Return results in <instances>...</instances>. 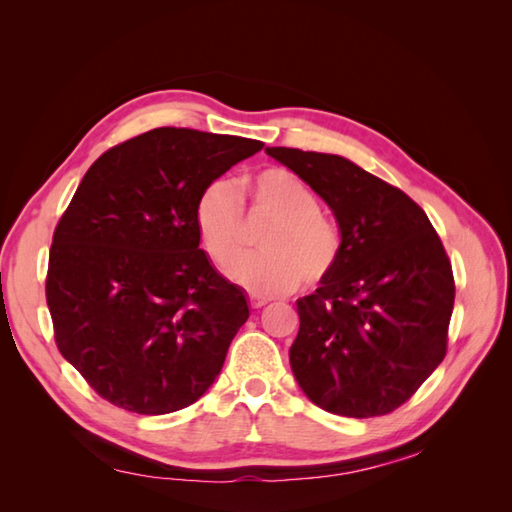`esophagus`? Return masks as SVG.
Here are the masks:
<instances>
[{"label": "esophagus", "instance_id": "34e87169", "mask_svg": "<svg viewBox=\"0 0 512 512\" xmlns=\"http://www.w3.org/2000/svg\"><path fill=\"white\" fill-rule=\"evenodd\" d=\"M268 301H270L268 297H262V295H250V306H253L255 310H259V308H264Z\"/></svg>", "mask_w": 512, "mask_h": 512}]
</instances>
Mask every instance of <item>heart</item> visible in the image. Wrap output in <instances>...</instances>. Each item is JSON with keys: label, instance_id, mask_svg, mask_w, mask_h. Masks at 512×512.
I'll return each instance as SVG.
<instances>
[{"label": "heart", "instance_id": "1", "mask_svg": "<svg viewBox=\"0 0 512 512\" xmlns=\"http://www.w3.org/2000/svg\"><path fill=\"white\" fill-rule=\"evenodd\" d=\"M255 209L275 217L264 233L266 253L246 257L233 279L255 292H284L301 277L319 281L330 273L339 255V233L319 213V202L308 184L288 169H264L248 184ZM195 228L206 253L217 266L228 268L242 253L244 222L237 187L226 178L206 184L195 202Z\"/></svg>", "mask_w": 512, "mask_h": 512}]
</instances>
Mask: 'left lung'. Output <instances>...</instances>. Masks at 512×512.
Returning a JSON list of instances; mask_svg holds the SVG:
<instances>
[{
	"label": "left lung",
	"mask_w": 512,
	"mask_h": 512,
	"mask_svg": "<svg viewBox=\"0 0 512 512\" xmlns=\"http://www.w3.org/2000/svg\"><path fill=\"white\" fill-rule=\"evenodd\" d=\"M266 154L308 184L339 224V255L297 299L290 367L314 405L374 418L407 402L447 354L453 270L427 213L352 160L290 147Z\"/></svg>",
	"instance_id": "1"
}]
</instances>
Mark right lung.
<instances>
[{
  "mask_svg": "<svg viewBox=\"0 0 512 512\" xmlns=\"http://www.w3.org/2000/svg\"><path fill=\"white\" fill-rule=\"evenodd\" d=\"M262 140L158 127L94 162L52 237L54 339L112 405L162 416L206 394L248 319L200 248L195 202Z\"/></svg>",
  "mask_w": 512,
  "mask_h": 512,
  "instance_id": "1",
  "label": "right lung"
}]
</instances>
